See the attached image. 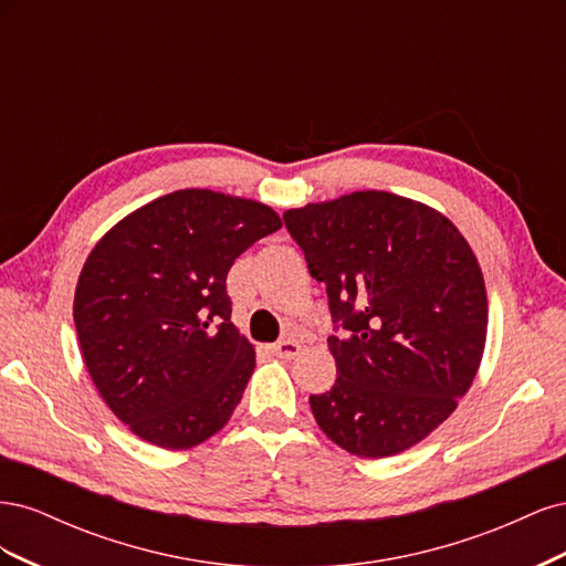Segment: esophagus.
I'll return each mask as SVG.
<instances>
[{
    "mask_svg": "<svg viewBox=\"0 0 566 566\" xmlns=\"http://www.w3.org/2000/svg\"><path fill=\"white\" fill-rule=\"evenodd\" d=\"M300 349H302V345L297 339H281L271 347V354H276L279 358H295L300 354Z\"/></svg>",
    "mask_w": 566,
    "mask_h": 566,
    "instance_id": "obj_1",
    "label": "esophagus"
}]
</instances>
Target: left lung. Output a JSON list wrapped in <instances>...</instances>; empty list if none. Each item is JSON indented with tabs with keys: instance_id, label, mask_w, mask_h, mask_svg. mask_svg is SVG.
Instances as JSON below:
<instances>
[{
	"instance_id": "obj_1",
	"label": "left lung",
	"mask_w": 566,
	"mask_h": 566,
	"mask_svg": "<svg viewBox=\"0 0 566 566\" xmlns=\"http://www.w3.org/2000/svg\"><path fill=\"white\" fill-rule=\"evenodd\" d=\"M325 283L335 385L312 413L337 447L387 458L447 420L486 342V287L462 233L422 202L358 191L283 214Z\"/></svg>"
}]
</instances>
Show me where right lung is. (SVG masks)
Listing matches in <instances>:
<instances>
[{
    "label": "right lung",
    "mask_w": 566,
    "mask_h": 566,
    "mask_svg": "<svg viewBox=\"0 0 566 566\" xmlns=\"http://www.w3.org/2000/svg\"><path fill=\"white\" fill-rule=\"evenodd\" d=\"M279 229L262 202L186 188L96 243L75 290V328L98 394L136 437L179 451L227 424L254 370L227 276Z\"/></svg>",
    "instance_id": "obj_1"
}]
</instances>
